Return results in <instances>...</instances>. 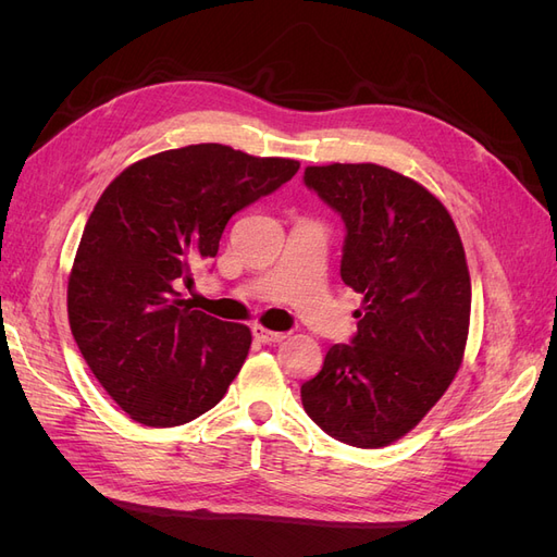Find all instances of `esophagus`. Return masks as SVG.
I'll return each instance as SVG.
<instances>
[{
  "label": "esophagus",
  "instance_id": "34e87169",
  "mask_svg": "<svg viewBox=\"0 0 557 557\" xmlns=\"http://www.w3.org/2000/svg\"><path fill=\"white\" fill-rule=\"evenodd\" d=\"M252 336H256V339L262 344H276V342L285 339V332H274V330H267L262 325H252Z\"/></svg>",
  "mask_w": 557,
  "mask_h": 557
}]
</instances>
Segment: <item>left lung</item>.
Returning <instances> with one entry per match:
<instances>
[{"label":"left lung","instance_id":"1","mask_svg":"<svg viewBox=\"0 0 557 557\" xmlns=\"http://www.w3.org/2000/svg\"><path fill=\"white\" fill-rule=\"evenodd\" d=\"M305 183L346 223L342 278L362 293L352 344H334L301 404L334 440L381 448L411 432L462 364L471 281L450 213L387 166H307Z\"/></svg>","mask_w":557,"mask_h":557}]
</instances>
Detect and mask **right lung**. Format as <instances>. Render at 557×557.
Masks as SVG:
<instances>
[{
	"instance_id": "add662e5",
	"label": "right lung",
	"mask_w": 557,
	"mask_h": 557,
	"mask_svg": "<svg viewBox=\"0 0 557 557\" xmlns=\"http://www.w3.org/2000/svg\"><path fill=\"white\" fill-rule=\"evenodd\" d=\"M297 170V160L195 144L129 164L97 199L66 285V313L83 360L132 420L183 425L227 393L250 330L193 309L176 288L215 258L234 213Z\"/></svg>"
}]
</instances>
